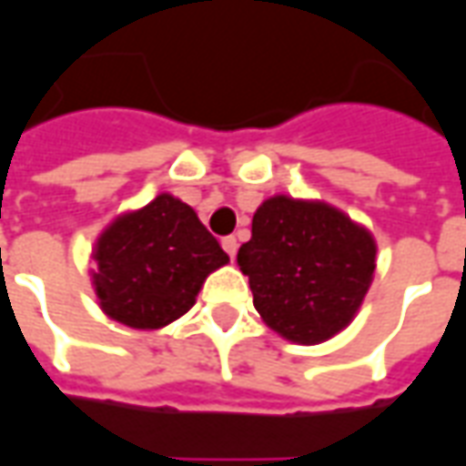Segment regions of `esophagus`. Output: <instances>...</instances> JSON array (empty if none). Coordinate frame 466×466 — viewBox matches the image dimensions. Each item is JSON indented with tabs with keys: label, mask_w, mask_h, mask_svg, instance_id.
I'll use <instances>...</instances> for the list:
<instances>
[{
	"label": "esophagus",
	"mask_w": 466,
	"mask_h": 466,
	"mask_svg": "<svg viewBox=\"0 0 466 466\" xmlns=\"http://www.w3.org/2000/svg\"><path fill=\"white\" fill-rule=\"evenodd\" d=\"M220 246H223V250H226L230 258H236V250H238V240H236V236H228V238L220 240Z\"/></svg>",
	"instance_id": "1"
}]
</instances>
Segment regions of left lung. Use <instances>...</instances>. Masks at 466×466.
<instances>
[{
  "mask_svg": "<svg viewBox=\"0 0 466 466\" xmlns=\"http://www.w3.org/2000/svg\"><path fill=\"white\" fill-rule=\"evenodd\" d=\"M238 266L273 331L293 344H321L361 309L374 280L376 240L323 200L273 196L253 216Z\"/></svg>",
  "mask_w": 466,
  "mask_h": 466,
  "instance_id": "8db88e82",
  "label": "left lung"
}]
</instances>
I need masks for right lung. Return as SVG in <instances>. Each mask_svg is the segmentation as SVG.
<instances>
[{
	"instance_id": "obj_1",
	"label": "right lung",
	"mask_w": 466,
	"mask_h": 466,
	"mask_svg": "<svg viewBox=\"0 0 466 466\" xmlns=\"http://www.w3.org/2000/svg\"><path fill=\"white\" fill-rule=\"evenodd\" d=\"M92 260V289L105 316L155 331L190 311L208 276L230 258L193 208L160 193L115 218L95 240Z\"/></svg>"
}]
</instances>
